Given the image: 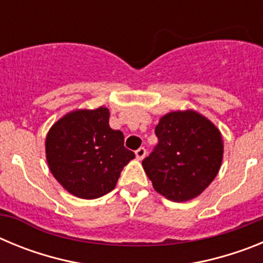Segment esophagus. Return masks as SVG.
Wrapping results in <instances>:
<instances>
[{"instance_id":"1","label":"esophagus","mask_w":263,"mask_h":263,"mask_svg":"<svg viewBox=\"0 0 263 263\" xmlns=\"http://www.w3.org/2000/svg\"><path fill=\"white\" fill-rule=\"evenodd\" d=\"M146 155V148L145 147H139L138 150H136V157L138 160H142Z\"/></svg>"}]
</instances>
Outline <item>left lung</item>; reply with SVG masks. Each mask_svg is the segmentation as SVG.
I'll return each mask as SVG.
<instances>
[{
    "label": "left lung",
    "mask_w": 263,
    "mask_h": 263,
    "mask_svg": "<svg viewBox=\"0 0 263 263\" xmlns=\"http://www.w3.org/2000/svg\"><path fill=\"white\" fill-rule=\"evenodd\" d=\"M158 145L142 166L158 194L171 201L199 196L221 167L220 130L195 110L170 111L155 127Z\"/></svg>",
    "instance_id": "8db88e82"
}]
</instances>
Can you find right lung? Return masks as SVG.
I'll list each match as a JSON object with an SVG mask.
<instances>
[{
  "instance_id": "right-lung-1",
  "label": "right lung",
  "mask_w": 263,
  "mask_h": 263,
  "mask_svg": "<svg viewBox=\"0 0 263 263\" xmlns=\"http://www.w3.org/2000/svg\"><path fill=\"white\" fill-rule=\"evenodd\" d=\"M134 157L124 146L122 132L109 126L104 106L71 111L46 137L53 178L80 199H97L115 190L121 171Z\"/></svg>"
}]
</instances>
